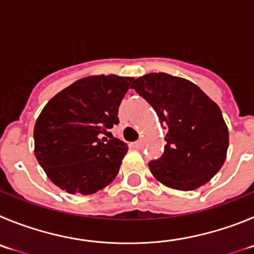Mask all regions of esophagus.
<instances>
[{"label": "esophagus", "mask_w": 254, "mask_h": 254, "mask_svg": "<svg viewBox=\"0 0 254 254\" xmlns=\"http://www.w3.org/2000/svg\"><path fill=\"white\" fill-rule=\"evenodd\" d=\"M143 145H144L143 140H136L132 143V147L136 148V149H141V148H143Z\"/></svg>", "instance_id": "obj_1"}]
</instances>
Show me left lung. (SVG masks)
<instances>
[{
  "label": "left lung",
  "mask_w": 254,
  "mask_h": 254,
  "mask_svg": "<svg viewBox=\"0 0 254 254\" xmlns=\"http://www.w3.org/2000/svg\"><path fill=\"white\" fill-rule=\"evenodd\" d=\"M167 125L163 154L148 163L152 175L171 189L191 191L214 177L229 143L228 127L215 102L192 82L167 73H149L131 87Z\"/></svg>",
  "instance_id": "1"
}]
</instances>
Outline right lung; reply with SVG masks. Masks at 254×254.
Masks as SVG:
<instances>
[{"label": "right lung", "mask_w": 254, "mask_h": 254, "mask_svg": "<svg viewBox=\"0 0 254 254\" xmlns=\"http://www.w3.org/2000/svg\"><path fill=\"white\" fill-rule=\"evenodd\" d=\"M132 77H86L50 100L34 127L35 157L53 184L69 193L97 192L116 177L127 145L109 130ZM106 133L110 139L101 138Z\"/></svg>", "instance_id": "add662e5"}]
</instances>
